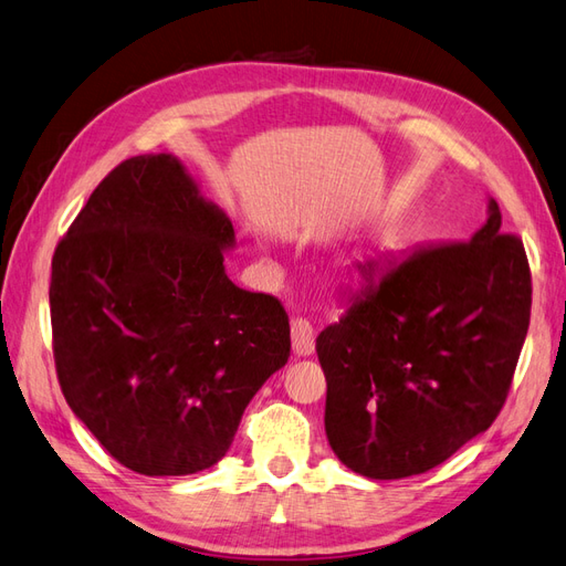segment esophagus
<instances>
[{
    "instance_id": "1",
    "label": "esophagus",
    "mask_w": 566,
    "mask_h": 566,
    "mask_svg": "<svg viewBox=\"0 0 566 566\" xmlns=\"http://www.w3.org/2000/svg\"><path fill=\"white\" fill-rule=\"evenodd\" d=\"M292 344L296 356H311L315 352V329L303 317L292 321Z\"/></svg>"
}]
</instances>
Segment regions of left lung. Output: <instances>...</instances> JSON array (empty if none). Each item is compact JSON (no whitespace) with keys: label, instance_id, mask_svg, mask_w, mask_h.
Segmentation results:
<instances>
[{"label":"left lung","instance_id":"8db88e82","mask_svg":"<svg viewBox=\"0 0 566 566\" xmlns=\"http://www.w3.org/2000/svg\"><path fill=\"white\" fill-rule=\"evenodd\" d=\"M500 227L488 198L467 243L358 263L352 308L315 339L325 432L346 469L426 473L497 418L531 317L524 243Z\"/></svg>","mask_w":566,"mask_h":566}]
</instances>
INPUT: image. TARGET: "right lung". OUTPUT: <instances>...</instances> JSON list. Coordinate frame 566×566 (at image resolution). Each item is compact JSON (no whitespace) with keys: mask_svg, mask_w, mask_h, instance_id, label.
Segmentation results:
<instances>
[{"mask_svg":"<svg viewBox=\"0 0 566 566\" xmlns=\"http://www.w3.org/2000/svg\"><path fill=\"white\" fill-rule=\"evenodd\" d=\"M237 237L179 157L126 159L56 245L50 313L71 411L143 475L214 467L289 360L282 303L227 277Z\"/></svg>","mask_w":566,"mask_h":566,"instance_id":"obj_1","label":"right lung"}]
</instances>
